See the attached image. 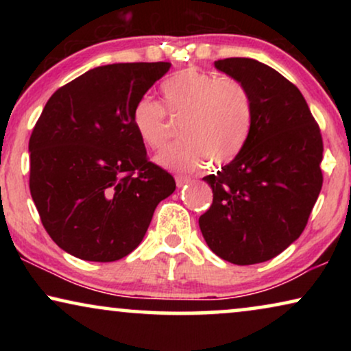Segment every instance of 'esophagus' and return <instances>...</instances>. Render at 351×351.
<instances>
[{"mask_svg":"<svg viewBox=\"0 0 351 351\" xmlns=\"http://www.w3.org/2000/svg\"><path fill=\"white\" fill-rule=\"evenodd\" d=\"M189 182H191V177L189 176H176L177 186H184L185 184H189Z\"/></svg>","mask_w":351,"mask_h":351,"instance_id":"obj_1","label":"esophagus"}]
</instances>
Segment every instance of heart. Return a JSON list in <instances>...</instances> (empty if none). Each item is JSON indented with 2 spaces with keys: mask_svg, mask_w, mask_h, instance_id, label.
I'll return each instance as SVG.
<instances>
[{
  "mask_svg": "<svg viewBox=\"0 0 351 351\" xmlns=\"http://www.w3.org/2000/svg\"><path fill=\"white\" fill-rule=\"evenodd\" d=\"M167 112L182 118L184 141L167 147L156 161L167 169L193 171L209 160L225 165L246 145L254 121L249 89L239 80L213 71L185 69L161 86ZM134 128L152 150H161L169 141L166 110L152 97L138 99L132 110Z\"/></svg>",
  "mask_w": 351,
  "mask_h": 351,
  "instance_id": "1",
  "label": "heart"
}]
</instances>
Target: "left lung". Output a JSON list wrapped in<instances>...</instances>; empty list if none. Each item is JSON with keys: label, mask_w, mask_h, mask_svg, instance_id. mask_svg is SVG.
I'll return each mask as SVG.
<instances>
[{"label": "left lung", "mask_w": 351, "mask_h": 351, "mask_svg": "<svg viewBox=\"0 0 351 351\" xmlns=\"http://www.w3.org/2000/svg\"><path fill=\"white\" fill-rule=\"evenodd\" d=\"M215 69L249 89L254 121L243 150L217 174L201 233L223 261L252 265L300 237L323 186V137L297 86L262 62L230 57Z\"/></svg>", "instance_id": "1"}]
</instances>
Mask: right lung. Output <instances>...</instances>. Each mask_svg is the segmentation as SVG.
I'll use <instances>...</instances> for the list:
<instances>
[{
    "label": "right lung",
    "instance_id": "obj_1",
    "mask_svg": "<svg viewBox=\"0 0 351 351\" xmlns=\"http://www.w3.org/2000/svg\"><path fill=\"white\" fill-rule=\"evenodd\" d=\"M169 62L97 66L47 100L28 142L30 193L57 246L90 262L126 257L176 180L147 156L132 123L137 100Z\"/></svg>",
    "mask_w": 351,
    "mask_h": 351
}]
</instances>
